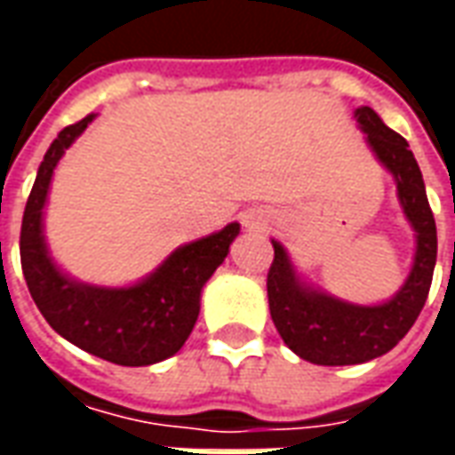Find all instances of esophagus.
<instances>
[{"instance_id":"34e87169","label":"esophagus","mask_w":455,"mask_h":455,"mask_svg":"<svg viewBox=\"0 0 455 455\" xmlns=\"http://www.w3.org/2000/svg\"><path fill=\"white\" fill-rule=\"evenodd\" d=\"M243 224H246L248 228H258V224H260V221H258V219H253V217H246V219H243Z\"/></svg>"}]
</instances>
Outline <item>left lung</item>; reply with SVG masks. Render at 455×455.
Instances as JSON below:
<instances>
[{"label": "left lung", "instance_id": "left-lung-1", "mask_svg": "<svg viewBox=\"0 0 455 455\" xmlns=\"http://www.w3.org/2000/svg\"><path fill=\"white\" fill-rule=\"evenodd\" d=\"M353 116L365 133L372 156L395 178L397 199L414 228L417 248L410 275L390 299L380 305H353L305 283L285 246L273 241L275 258L267 270L273 324L290 351L316 365H355L395 348L417 322L436 266V221L410 143L387 129L371 107L355 109Z\"/></svg>", "mask_w": 455, "mask_h": 455}]
</instances>
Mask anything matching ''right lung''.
<instances>
[{
	"label": "right lung",
	"instance_id": "right-lung-1",
	"mask_svg": "<svg viewBox=\"0 0 455 455\" xmlns=\"http://www.w3.org/2000/svg\"><path fill=\"white\" fill-rule=\"evenodd\" d=\"M94 116L65 126L45 150L21 221V270L36 307L63 339L116 365H153L185 346L199 316L202 287L228 256L241 224L175 248L133 285H87L63 273L45 243L44 209L53 170Z\"/></svg>",
	"mask_w": 455,
	"mask_h": 455
}]
</instances>
